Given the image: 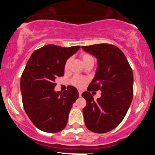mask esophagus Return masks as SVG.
Returning <instances> with one entry per match:
<instances>
[{"label": "esophagus", "mask_w": 155, "mask_h": 155, "mask_svg": "<svg viewBox=\"0 0 155 155\" xmlns=\"http://www.w3.org/2000/svg\"><path fill=\"white\" fill-rule=\"evenodd\" d=\"M81 93H82V92H81V90H79V97H81Z\"/></svg>", "instance_id": "obj_1"}]
</instances>
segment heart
<instances>
[{
  "label": "heart",
  "instance_id": "1",
  "mask_svg": "<svg viewBox=\"0 0 155 155\" xmlns=\"http://www.w3.org/2000/svg\"><path fill=\"white\" fill-rule=\"evenodd\" d=\"M81 58L84 64L85 65H87L90 63H93L95 62V59H94L93 56L88 53H82L81 54ZM71 60L68 59L65 62V65H64V68L65 70H68L69 67V64H70ZM71 82L74 86L77 87H82L87 82V79L85 77H82L80 76H75L72 78Z\"/></svg>",
  "mask_w": 155,
  "mask_h": 155
}]
</instances>
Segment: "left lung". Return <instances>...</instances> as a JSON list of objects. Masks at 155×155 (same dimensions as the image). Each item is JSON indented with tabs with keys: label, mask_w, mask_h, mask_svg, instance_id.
I'll return each instance as SVG.
<instances>
[{
	"label": "left lung",
	"mask_w": 155,
	"mask_h": 155,
	"mask_svg": "<svg viewBox=\"0 0 155 155\" xmlns=\"http://www.w3.org/2000/svg\"><path fill=\"white\" fill-rule=\"evenodd\" d=\"M87 52L97 58V67L87 91L81 96L87 101L83 108L87 127L94 133H104L117 127L123 120L132 102L133 74L124 53L108 44L82 46ZM101 90L94 101L90 91Z\"/></svg>",
	"instance_id": "left-lung-1"
}]
</instances>
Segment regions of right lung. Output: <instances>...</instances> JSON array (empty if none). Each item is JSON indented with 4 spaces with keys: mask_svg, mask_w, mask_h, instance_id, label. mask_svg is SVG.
<instances>
[{
    "mask_svg": "<svg viewBox=\"0 0 155 155\" xmlns=\"http://www.w3.org/2000/svg\"><path fill=\"white\" fill-rule=\"evenodd\" d=\"M80 46L48 44L33 51L20 79L22 104L33 124L47 133H58L67 124L70 110L79 97L76 88L55 92L56 78L64 76V65Z\"/></svg>",
    "mask_w": 155,
    "mask_h": 155,
    "instance_id": "obj_1",
    "label": "right lung"
}]
</instances>
